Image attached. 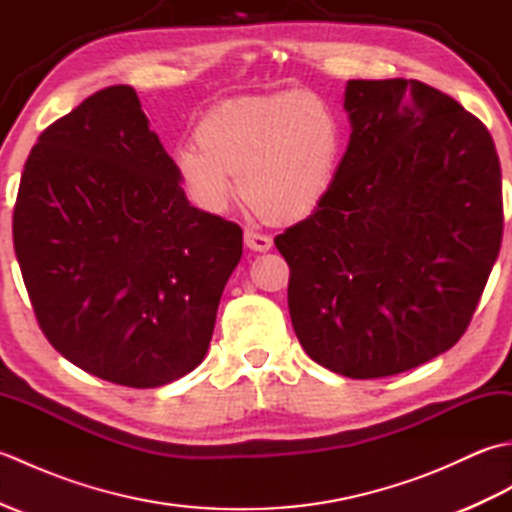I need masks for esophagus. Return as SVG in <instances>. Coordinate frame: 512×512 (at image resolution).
<instances>
[{
	"instance_id": "1",
	"label": "esophagus",
	"mask_w": 512,
	"mask_h": 512,
	"mask_svg": "<svg viewBox=\"0 0 512 512\" xmlns=\"http://www.w3.org/2000/svg\"><path fill=\"white\" fill-rule=\"evenodd\" d=\"M244 244L253 250H259V253H264L270 246H273V239H270L266 233H259L255 228H246L244 231Z\"/></svg>"
}]
</instances>
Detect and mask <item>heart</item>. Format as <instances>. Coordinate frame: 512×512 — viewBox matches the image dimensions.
<instances>
[{"mask_svg": "<svg viewBox=\"0 0 512 512\" xmlns=\"http://www.w3.org/2000/svg\"><path fill=\"white\" fill-rule=\"evenodd\" d=\"M343 145L334 107L312 92L228 101L204 118L198 140L178 145V176L193 202L220 213L235 195L270 217L292 220L330 191Z\"/></svg>", "mask_w": 512, "mask_h": 512, "instance_id": "b5f03b06", "label": "heart"}]
</instances>
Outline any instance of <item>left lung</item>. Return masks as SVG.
Masks as SVG:
<instances>
[{
	"instance_id": "obj_1",
	"label": "left lung",
	"mask_w": 512,
	"mask_h": 512,
	"mask_svg": "<svg viewBox=\"0 0 512 512\" xmlns=\"http://www.w3.org/2000/svg\"><path fill=\"white\" fill-rule=\"evenodd\" d=\"M345 110L352 136L330 191L275 246L306 354L383 378L469 328L502 244V169L480 118L422 81H347Z\"/></svg>"
}]
</instances>
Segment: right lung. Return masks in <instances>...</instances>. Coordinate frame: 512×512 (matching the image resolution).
<instances>
[{
    "instance_id": "obj_1",
    "label": "right lung",
    "mask_w": 512,
    "mask_h": 512,
    "mask_svg": "<svg viewBox=\"0 0 512 512\" xmlns=\"http://www.w3.org/2000/svg\"><path fill=\"white\" fill-rule=\"evenodd\" d=\"M13 242L54 350L136 389L202 363L242 257V228L189 204L129 85L43 129L21 173Z\"/></svg>"
}]
</instances>
